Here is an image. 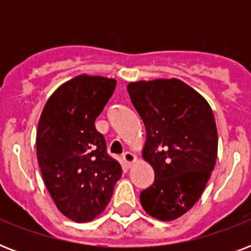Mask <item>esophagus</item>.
<instances>
[{
    "mask_svg": "<svg viewBox=\"0 0 251 251\" xmlns=\"http://www.w3.org/2000/svg\"><path fill=\"white\" fill-rule=\"evenodd\" d=\"M122 159H124V161H125L127 167H131V164H134L135 160H137L135 155H134L133 152H130V151H126V152L122 155Z\"/></svg>",
    "mask_w": 251,
    "mask_h": 251,
    "instance_id": "1",
    "label": "esophagus"
}]
</instances>
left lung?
Listing matches in <instances>:
<instances>
[{
  "mask_svg": "<svg viewBox=\"0 0 251 251\" xmlns=\"http://www.w3.org/2000/svg\"><path fill=\"white\" fill-rule=\"evenodd\" d=\"M127 92L146 126L142 157L155 172L141 204L150 216L172 222L198 202L214 171V113L202 95L177 78L130 82Z\"/></svg>",
  "mask_w": 251,
  "mask_h": 251,
  "instance_id": "left-lung-1",
  "label": "left lung"
}]
</instances>
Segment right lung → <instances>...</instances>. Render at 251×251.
<instances>
[{
    "mask_svg": "<svg viewBox=\"0 0 251 251\" xmlns=\"http://www.w3.org/2000/svg\"><path fill=\"white\" fill-rule=\"evenodd\" d=\"M116 88V79L80 75L57 88L41 112L36 155L41 176L62 215L87 223L105 210L122 168L106 153L95 120Z\"/></svg>",
    "mask_w": 251,
    "mask_h": 251,
    "instance_id": "add662e5",
    "label": "right lung"
}]
</instances>
